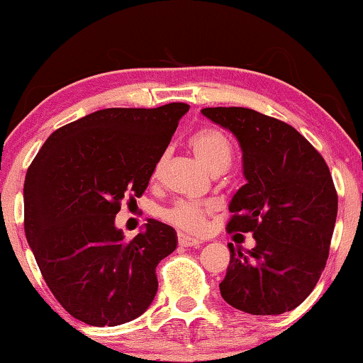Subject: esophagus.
<instances>
[{"label":"esophagus","mask_w":363,"mask_h":363,"mask_svg":"<svg viewBox=\"0 0 363 363\" xmlns=\"http://www.w3.org/2000/svg\"><path fill=\"white\" fill-rule=\"evenodd\" d=\"M178 245L183 247H195V246H200L201 241L196 240V238L186 236V235H183V233H180V235H178Z\"/></svg>","instance_id":"1"}]
</instances>
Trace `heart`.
Masks as SVG:
<instances>
[{
  "label": "heart",
  "mask_w": 363,
  "mask_h": 363,
  "mask_svg": "<svg viewBox=\"0 0 363 363\" xmlns=\"http://www.w3.org/2000/svg\"><path fill=\"white\" fill-rule=\"evenodd\" d=\"M190 147L195 157L203 163V167L208 168L213 175L226 170V167L230 165L233 155L231 143L225 133L215 127H205L196 130L190 137ZM163 162H165V157H162L157 162L155 170H153L155 178L160 175ZM210 211L211 206L205 205V203L182 200L175 203L170 210H167L163 216H165L167 221L182 228V230L198 233L205 228L206 215Z\"/></svg>",
  "instance_id": "heart-1"
}]
</instances>
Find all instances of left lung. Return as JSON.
I'll return each mask as SVG.
<instances>
[{
	"label": "left lung",
	"instance_id": "1",
	"mask_svg": "<svg viewBox=\"0 0 363 363\" xmlns=\"http://www.w3.org/2000/svg\"><path fill=\"white\" fill-rule=\"evenodd\" d=\"M201 113L240 142L246 185L230 201L228 231L252 233L256 246L231 257L221 297L252 315L296 309L324 271L337 218V191L319 152L289 123L245 107Z\"/></svg>",
	"mask_w": 363,
	"mask_h": 363
}]
</instances>
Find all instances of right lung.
I'll return each mask as SVG.
<instances>
[{"mask_svg":"<svg viewBox=\"0 0 363 363\" xmlns=\"http://www.w3.org/2000/svg\"><path fill=\"white\" fill-rule=\"evenodd\" d=\"M190 106L104 108L51 135L24 180V233L54 297L89 325L137 319L152 304L155 267L177 247V231L148 220L132 241L116 215L142 196Z\"/></svg>","mask_w":363,"mask_h":363,"instance_id":"add662e5","label":"right lung"}]
</instances>
